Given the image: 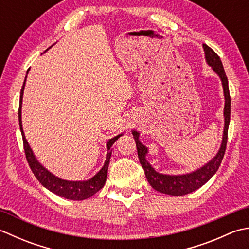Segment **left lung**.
<instances>
[{
	"mask_svg": "<svg viewBox=\"0 0 249 249\" xmlns=\"http://www.w3.org/2000/svg\"><path fill=\"white\" fill-rule=\"evenodd\" d=\"M205 59L208 64L212 66L214 71L220 77L221 82H223L224 87V94H225V129H224V137H223V143H221L220 149L212 160L209 163H206L204 167H202L199 170L195 171L189 174H183V176H167V174H161L156 172L154 169L152 168L149 162L145 160V154L147 152L146 147L139 141L138 137L139 134L137 131H133L134 138L136 141L137 151H138V157L139 161L141 163L142 168H143L145 177L149 181L151 186L155 190L162 194L171 195V196H183L187 195L189 193L195 192L196 189L200 188L202 185H204L209 179L212 178L223 160L226 146H227V140H228V128L230 123V111H231V98H230V92H229V86H228V78L226 76V72L224 70L223 63H221L219 56L217 53L210 48L208 45H203Z\"/></svg>",
	"mask_w": 249,
	"mask_h": 249,
	"instance_id": "1",
	"label": "left lung"
}]
</instances>
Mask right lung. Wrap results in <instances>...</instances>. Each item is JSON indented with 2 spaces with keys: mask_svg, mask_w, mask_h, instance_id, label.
I'll list each match as a JSON object with an SVG mask.
<instances>
[{
  "mask_svg": "<svg viewBox=\"0 0 249 249\" xmlns=\"http://www.w3.org/2000/svg\"><path fill=\"white\" fill-rule=\"evenodd\" d=\"M48 50V49H47ZM26 80V77H25ZM25 80L23 82L22 89H21L20 93V103H19V109H18V115H19V125H20V130L21 134H22V140H23V147H24V153L26 160L29 162V166L31 168L32 172L34 173L36 178L38 179L39 183H41L43 186H45L47 189H49L50 192L53 194L60 196L65 199L70 200H84L89 197H92L94 194H96L99 189L104 187L106 183V178H107V173H108V166L110 162V156H111V149L114 142L118 140L119 136L114 137V138L110 139L107 143L108 147V153L107 157H106V161L104 163L103 168L95 174V176L91 178L87 179V181H79V182H71V181H64V179H61L59 178L54 177L53 174H51L48 170L40 165V163L36 160V158L32 152L30 145L28 144V141H26L24 133L22 129V124H21V104H22V96H23V89Z\"/></svg>",
  "mask_w": 249,
  "mask_h": 249,
  "instance_id": "add662e5",
  "label": "right lung"
}]
</instances>
